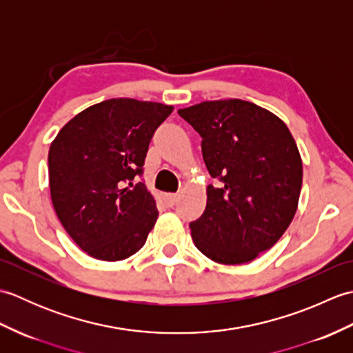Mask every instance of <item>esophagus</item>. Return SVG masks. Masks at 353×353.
Wrapping results in <instances>:
<instances>
[{
  "label": "esophagus",
  "mask_w": 353,
  "mask_h": 353,
  "mask_svg": "<svg viewBox=\"0 0 353 353\" xmlns=\"http://www.w3.org/2000/svg\"><path fill=\"white\" fill-rule=\"evenodd\" d=\"M162 199H163V201H165V205L172 208V206H174V205L177 203L179 194H163Z\"/></svg>",
  "instance_id": "obj_1"
}]
</instances>
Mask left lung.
<instances>
[{"instance_id":"1","label":"left lung","mask_w":353,"mask_h":353,"mask_svg":"<svg viewBox=\"0 0 353 353\" xmlns=\"http://www.w3.org/2000/svg\"><path fill=\"white\" fill-rule=\"evenodd\" d=\"M201 137V153L219 186H208L203 215L190 223L197 249L219 264L253 261L279 241L294 219L302 159L283 121L243 100L179 109Z\"/></svg>"}]
</instances>
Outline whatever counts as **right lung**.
I'll return each mask as SVG.
<instances>
[{"mask_svg": "<svg viewBox=\"0 0 353 353\" xmlns=\"http://www.w3.org/2000/svg\"><path fill=\"white\" fill-rule=\"evenodd\" d=\"M172 106L112 99L74 117L48 153L50 191L62 226L81 250L121 261L145 244L157 209L144 182L150 141Z\"/></svg>", "mask_w": 353, "mask_h": 353, "instance_id": "add662e5", "label": "right lung"}]
</instances>
